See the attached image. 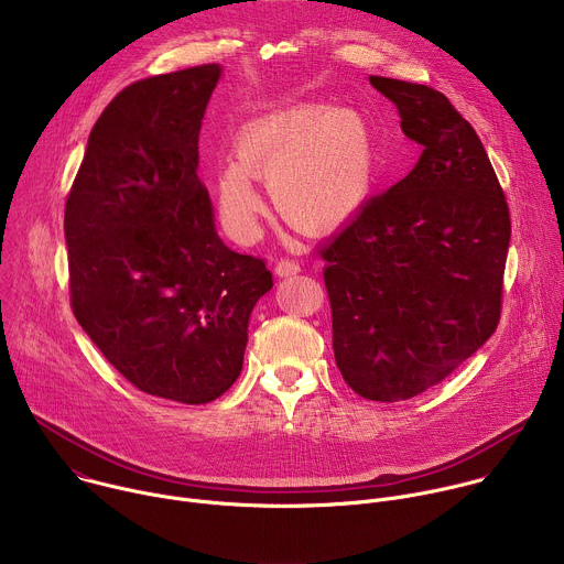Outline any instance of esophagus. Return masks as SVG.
Masks as SVG:
<instances>
[{
    "mask_svg": "<svg viewBox=\"0 0 564 564\" xmlns=\"http://www.w3.org/2000/svg\"><path fill=\"white\" fill-rule=\"evenodd\" d=\"M274 272L283 279V276H294V274H299L301 268H299V263H294V261H290V259H281V261L274 265Z\"/></svg>",
    "mask_w": 564,
    "mask_h": 564,
    "instance_id": "esophagus-1",
    "label": "esophagus"
}]
</instances>
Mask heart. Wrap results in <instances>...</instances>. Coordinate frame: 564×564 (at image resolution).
Instances as JSON below:
<instances>
[{"label":"heart","mask_w":564,"mask_h":564,"mask_svg":"<svg viewBox=\"0 0 564 564\" xmlns=\"http://www.w3.org/2000/svg\"><path fill=\"white\" fill-rule=\"evenodd\" d=\"M234 155L218 170L214 192L223 220L243 238L257 236L263 212L254 178L268 181L279 214L310 234L348 223L377 178L370 124L352 109L328 105H296L252 120L238 131Z\"/></svg>","instance_id":"1"}]
</instances>
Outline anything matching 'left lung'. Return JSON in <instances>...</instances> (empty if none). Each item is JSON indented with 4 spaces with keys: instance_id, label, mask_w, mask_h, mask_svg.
I'll use <instances>...</instances> for the list:
<instances>
[{
    "instance_id": "8db88e82",
    "label": "left lung",
    "mask_w": 564,
    "mask_h": 564,
    "mask_svg": "<svg viewBox=\"0 0 564 564\" xmlns=\"http://www.w3.org/2000/svg\"><path fill=\"white\" fill-rule=\"evenodd\" d=\"M370 85L424 151L321 259L346 383L364 399L399 401L440 383L496 333L511 218L481 140L444 94L379 75Z\"/></svg>"
}]
</instances>
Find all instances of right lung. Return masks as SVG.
I'll use <instances>...</instances> for the list:
<instances>
[{
    "instance_id": "right-lung-1",
    "label": "right lung",
    "mask_w": 564,
    "mask_h": 564,
    "mask_svg": "<svg viewBox=\"0 0 564 564\" xmlns=\"http://www.w3.org/2000/svg\"><path fill=\"white\" fill-rule=\"evenodd\" d=\"M218 64L122 89L91 129L64 209L70 307L138 390L207 404L240 375L248 324L272 290L263 259L231 252L198 178Z\"/></svg>"
}]
</instances>
